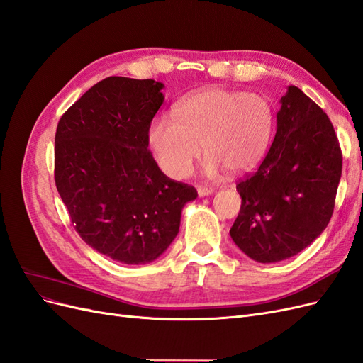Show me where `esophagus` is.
Here are the masks:
<instances>
[{"instance_id": "34e87169", "label": "esophagus", "mask_w": 363, "mask_h": 363, "mask_svg": "<svg viewBox=\"0 0 363 363\" xmlns=\"http://www.w3.org/2000/svg\"><path fill=\"white\" fill-rule=\"evenodd\" d=\"M199 196H207V195H212L213 189L212 188H207V186H199Z\"/></svg>"}]
</instances>
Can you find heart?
Listing matches in <instances>:
<instances>
[{
    "instance_id": "heart-1",
    "label": "heart",
    "mask_w": 363,
    "mask_h": 363,
    "mask_svg": "<svg viewBox=\"0 0 363 363\" xmlns=\"http://www.w3.org/2000/svg\"><path fill=\"white\" fill-rule=\"evenodd\" d=\"M274 130V108L265 96L208 87L180 100L174 115H157L148 144L159 167L172 179H184L204 155V174L228 169L245 174L265 157Z\"/></svg>"
}]
</instances>
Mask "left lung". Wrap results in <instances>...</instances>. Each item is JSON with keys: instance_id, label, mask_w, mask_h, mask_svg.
<instances>
[{"instance_id": "obj_1", "label": "left lung", "mask_w": 363, "mask_h": 363, "mask_svg": "<svg viewBox=\"0 0 363 363\" xmlns=\"http://www.w3.org/2000/svg\"><path fill=\"white\" fill-rule=\"evenodd\" d=\"M277 131L257 171L239 182L242 199L230 236L259 263L298 255L330 221L342 152L330 119L296 86L280 100Z\"/></svg>"}]
</instances>
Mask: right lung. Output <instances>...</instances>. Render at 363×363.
I'll return each mask as SVG.
<instances>
[{
	"mask_svg": "<svg viewBox=\"0 0 363 363\" xmlns=\"http://www.w3.org/2000/svg\"><path fill=\"white\" fill-rule=\"evenodd\" d=\"M163 83L107 77L59 121L54 179L77 233L127 265L156 260L180 228L192 186L174 182L148 151Z\"/></svg>",
	"mask_w": 363,
	"mask_h": 363,
	"instance_id": "obj_1",
	"label": "right lung"
}]
</instances>
